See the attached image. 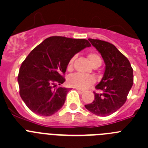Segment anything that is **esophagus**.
<instances>
[{"label": "esophagus", "instance_id": "34e87169", "mask_svg": "<svg viewBox=\"0 0 148 148\" xmlns=\"http://www.w3.org/2000/svg\"><path fill=\"white\" fill-rule=\"evenodd\" d=\"M76 90H77V91H78V92H80V93H83V92H84V90H80V89L76 88Z\"/></svg>", "mask_w": 148, "mask_h": 148}]
</instances>
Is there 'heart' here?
Segmentation results:
<instances>
[{"label": "heart", "instance_id": "heart-1", "mask_svg": "<svg viewBox=\"0 0 148 148\" xmlns=\"http://www.w3.org/2000/svg\"><path fill=\"white\" fill-rule=\"evenodd\" d=\"M76 56H73L67 64V70H72L73 68V64L75 61ZM88 58L90 60V63L92 66L94 65H99L101 64V58L98 54L95 53H90L88 54ZM95 82V78L92 75H87V74H82V73H74L72 74L68 78V83L70 84V85L73 87H77L78 89H87V87H90L91 84Z\"/></svg>", "mask_w": 148, "mask_h": 148}]
</instances>
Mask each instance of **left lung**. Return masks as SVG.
I'll return each instance as SVG.
<instances>
[{"mask_svg":"<svg viewBox=\"0 0 148 148\" xmlns=\"http://www.w3.org/2000/svg\"><path fill=\"white\" fill-rule=\"evenodd\" d=\"M101 55L105 70L101 82L95 86L100 92H95L92 103L85 108L93 114L109 116L125 103L133 84V68L130 61L113 44L99 39L89 38Z\"/></svg>","mask_w":148,"mask_h":148,"instance_id":"1","label":"left lung"}]
</instances>
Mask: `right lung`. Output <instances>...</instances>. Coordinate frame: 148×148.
<instances>
[{"label": "right lung", "instance_id": "add662e5", "mask_svg": "<svg viewBox=\"0 0 148 148\" xmlns=\"http://www.w3.org/2000/svg\"><path fill=\"white\" fill-rule=\"evenodd\" d=\"M90 46L86 39L52 36L30 52L18 76L19 93L30 110L49 116L62 108L69 89L57 84L65 82L70 58Z\"/></svg>", "mask_w": 148, "mask_h": 148}]
</instances>
